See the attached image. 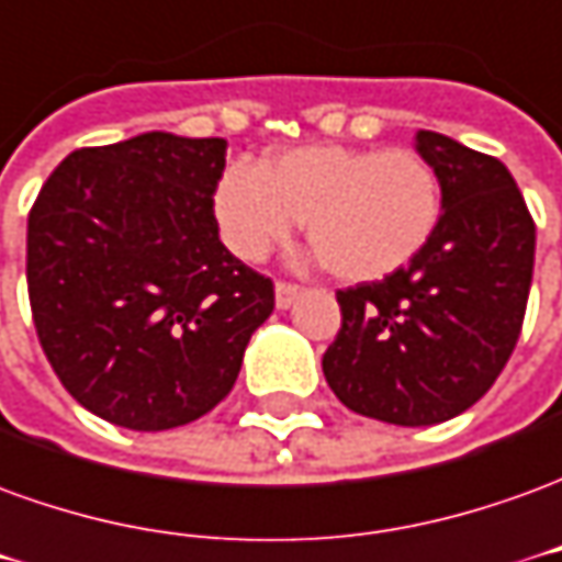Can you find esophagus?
I'll return each mask as SVG.
<instances>
[{
    "label": "esophagus",
    "mask_w": 562,
    "mask_h": 562,
    "mask_svg": "<svg viewBox=\"0 0 562 562\" xmlns=\"http://www.w3.org/2000/svg\"><path fill=\"white\" fill-rule=\"evenodd\" d=\"M300 293H302L300 284L278 281V284H274V305H278V308H290V305H293V300H296Z\"/></svg>",
    "instance_id": "1"
}]
</instances>
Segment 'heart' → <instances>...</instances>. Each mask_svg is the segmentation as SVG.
<instances>
[{"instance_id":"heart-1","label":"heart","mask_w":562,"mask_h":562,"mask_svg":"<svg viewBox=\"0 0 562 562\" xmlns=\"http://www.w3.org/2000/svg\"><path fill=\"white\" fill-rule=\"evenodd\" d=\"M214 214L241 260H262L305 221L329 272L375 281L427 248L441 221V184L436 169L405 147H296L269 166H226Z\"/></svg>"}]
</instances>
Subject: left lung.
Listing matches in <instances>:
<instances>
[{
  "label": "left lung",
  "mask_w": 562,
  "mask_h": 562,
  "mask_svg": "<svg viewBox=\"0 0 562 562\" xmlns=\"http://www.w3.org/2000/svg\"><path fill=\"white\" fill-rule=\"evenodd\" d=\"M441 184V221L408 266L338 290L341 329L326 384L351 412L429 427L493 387L527 312L536 224L503 162L448 135L417 133Z\"/></svg>",
  "instance_id": "left-lung-1"
}]
</instances>
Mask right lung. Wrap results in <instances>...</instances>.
<instances>
[{"instance_id": "add662e5", "label": "right lung", "mask_w": 562, "mask_h": 562, "mask_svg": "<svg viewBox=\"0 0 562 562\" xmlns=\"http://www.w3.org/2000/svg\"><path fill=\"white\" fill-rule=\"evenodd\" d=\"M224 138L145 133L81 147L26 226V288L47 363L109 424L160 432L233 390L272 278L217 238Z\"/></svg>"}]
</instances>
